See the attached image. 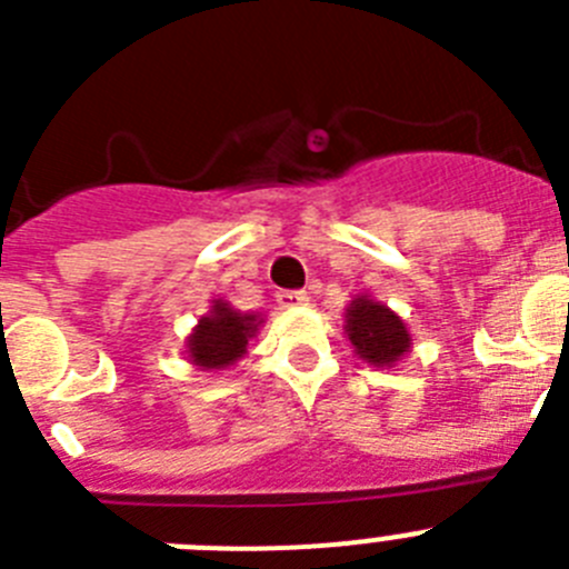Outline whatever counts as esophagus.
<instances>
[{"label": "esophagus", "instance_id": "obj_1", "mask_svg": "<svg viewBox=\"0 0 569 569\" xmlns=\"http://www.w3.org/2000/svg\"><path fill=\"white\" fill-rule=\"evenodd\" d=\"M276 301H279V308H301V305H308L310 296L305 290H279Z\"/></svg>", "mask_w": 569, "mask_h": 569}]
</instances>
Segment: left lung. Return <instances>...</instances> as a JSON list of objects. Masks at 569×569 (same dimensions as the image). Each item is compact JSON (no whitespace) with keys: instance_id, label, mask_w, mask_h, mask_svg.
<instances>
[{"instance_id":"left-lung-1","label":"left lung","mask_w":569,"mask_h":569,"mask_svg":"<svg viewBox=\"0 0 569 569\" xmlns=\"http://www.w3.org/2000/svg\"><path fill=\"white\" fill-rule=\"evenodd\" d=\"M347 336L353 341L356 353L376 367H390L410 350L405 321L393 310L365 296L353 299L347 310Z\"/></svg>"}]
</instances>
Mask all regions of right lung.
Listing matches in <instances>:
<instances>
[{
  "label": "right lung",
  "mask_w": 569,
  "mask_h": 569,
  "mask_svg": "<svg viewBox=\"0 0 569 569\" xmlns=\"http://www.w3.org/2000/svg\"><path fill=\"white\" fill-rule=\"evenodd\" d=\"M256 316H241L224 301H216L213 313L199 319V328L190 336V359L204 370H222L233 365L248 350V339L256 333Z\"/></svg>",
  "instance_id": "add662e5"
}]
</instances>
